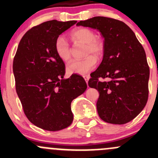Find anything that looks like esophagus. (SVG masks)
Returning a JSON list of instances; mask_svg holds the SVG:
<instances>
[{
	"label": "esophagus",
	"instance_id": "obj_1",
	"mask_svg": "<svg viewBox=\"0 0 158 158\" xmlns=\"http://www.w3.org/2000/svg\"><path fill=\"white\" fill-rule=\"evenodd\" d=\"M83 77H84V79H85V82H86V83H87V82H88V81H89V78H90V76H89V75H85V76H84Z\"/></svg>",
	"mask_w": 158,
	"mask_h": 158
}]
</instances>
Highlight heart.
<instances>
[{"instance_id": "b5f03b06", "label": "heart", "mask_w": 158, "mask_h": 158, "mask_svg": "<svg viewBox=\"0 0 158 158\" xmlns=\"http://www.w3.org/2000/svg\"><path fill=\"white\" fill-rule=\"evenodd\" d=\"M69 36L73 41L85 44L84 55L87 56L82 60H73L70 62L67 66L68 73L79 75L87 74L96 66L97 60L94 56L97 58L102 56L105 51L104 41L101 38L96 37L93 30L86 27H79L73 30L69 33ZM54 48L60 60L64 62H67L69 60V45L63 36L56 38Z\"/></svg>"}]
</instances>
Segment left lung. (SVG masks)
Returning a JSON list of instances; mask_svg holds the SVG:
<instances>
[{"mask_svg":"<svg viewBox=\"0 0 158 158\" xmlns=\"http://www.w3.org/2000/svg\"><path fill=\"white\" fill-rule=\"evenodd\" d=\"M76 25L97 29L105 38L103 60L89 80V86L99 93L98 115L110 124L128 123L148 102L150 69L145 51L132 30L121 20L95 17Z\"/></svg>","mask_w":158,"mask_h":158,"instance_id":"1","label":"left lung"}]
</instances>
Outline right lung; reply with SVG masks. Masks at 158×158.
Returning <instances> with one entry per match:
<instances>
[{
    "instance_id": "add662e5",
    "label": "right lung",
    "mask_w": 158,
    "mask_h": 158,
    "mask_svg": "<svg viewBox=\"0 0 158 158\" xmlns=\"http://www.w3.org/2000/svg\"><path fill=\"white\" fill-rule=\"evenodd\" d=\"M76 23L49 20L23 35L13 62L17 95L25 115L36 126L50 131L73 121L71 102L87 88L82 76L63 79L65 64L54 48L56 38Z\"/></svg>"
}]
</instances>
